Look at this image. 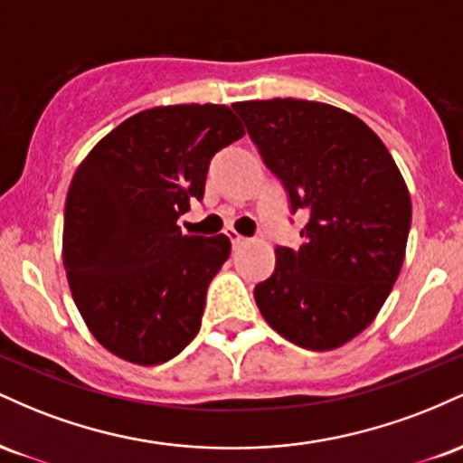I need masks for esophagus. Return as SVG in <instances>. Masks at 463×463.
<instances>
[{
  "instance_id": "obj_1",
  "label": "esophagus",
  "mask_w": 463,
  "mask_h": 463,
  "mask_svg": "<svg viewBox=\"0 0 463 463\" xmlns=\"http://www.w3.org/2000/svg\"><path fill=\"white\" fill-rule=\"evenodd\" d=\"M226 235H228V239H231V241H232V248H239V246H241V243L248 241L246 237H241L237 231H232V228H228Z\"/></svg>"
}]
</instances>
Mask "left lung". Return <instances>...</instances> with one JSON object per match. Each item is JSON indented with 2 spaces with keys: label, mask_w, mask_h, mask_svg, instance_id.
I'll return each mask as SVG.
<instances>
[{
  "label": "left lung",
  "mask_w": 463,
  "mask_h": 463,
  "mask_svg": "<svg viewBox=\"0 0 463 463\" xmlns=\"http://www.w3.org/2000/svg\"><path fill=\"white\" fill-rule=\"evenodd\" d=\"M265 165L307 211L298 250L276 248L254 287L263 320L309 350L344 346L390 296L411 224V198L383 141L359 117L309 99L235 102Z\"/></svg>",
  "instance_id": "1"
}]
</instances>
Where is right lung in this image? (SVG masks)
<instances>
[{"label": "right lung", "instance_id": "add662e5", "mask_svg": "<svg viewBox=\"0 0 463 463\" xmlns=\"http://www.w3.org/2000/svg\"><path fill=\"white\" fill-rule=\"evenodd\" d=\"M246 135L224 104L156 106L95 143L69 184L62 263L80 316L137 365L169 361L200 331L226 235H183L213 154Z\"/></svg>", "mask_w": 463, "mask_h": 463}]
</instances>
